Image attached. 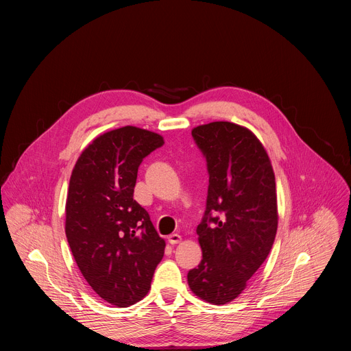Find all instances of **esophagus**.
<instances>
[{"mask_svg":"<svg viewBox=\"0 0 351 351\" xmlns=\"http://www.w3.org/2000/svg\"><path fill=\"white\" fill-rule=\"evenodd\" d=\"M168 241H169L171 244H178V243L182 241V236L178 234V233H172V234L168 236Z\"/></svg>","mask_w":351,"mask_h":351,"instance_id":"34e87169","label":"esophagus"}]
</instances>
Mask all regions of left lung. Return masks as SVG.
Returning <instances> with one entry per match:
<instances>
[{
	"label": "left lung",
	"instance_id": "left-lung-1",
	"mask_svg": "<svg viewBox=\"0 0 351 351\" xmlns=\"http://www.w3.org/2000/svg\"><path fill=\"white\" fill-rule=\"evenodd\" d=\"M191 136L207 160L210 184L197 226L203 260L187 282L197 297L219 306L245 289L271 252L278 230L275 173L263 143L244 126L211 122Z\"/></svg>",
	"mask_w": 351,
	"mask_h": 351
}]
</instances>
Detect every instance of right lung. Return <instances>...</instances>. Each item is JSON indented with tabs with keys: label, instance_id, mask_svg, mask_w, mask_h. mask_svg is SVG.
Returning <instances> with one entry per match:
<instances>
[{
	"label": "right lung",
	"instance_id": "right-lung-1",
	"mask_svg": "<svg viewBox=\"0 0 351 351\" xmlns=\"http://www.w3.org/2000/svg\"><path fill=\"white\" fill-rule=\"evenodd\" d=\"M164 144L158 133L123 126L95 137L71 175L65 233L73 258L91 289L117 307L148 293L165 240L133 199L144 157Z\"/></svg>",
	"mask_w": 351,
	"mask_h": 351
}]
</instances>
